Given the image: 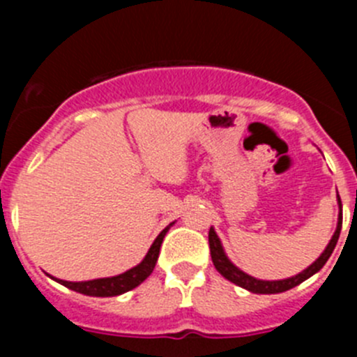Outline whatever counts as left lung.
Returning <instances> with one entry per match:
<instances>
[{
	"label": "left lung",
	"instance_id": "left-lung-1",
	"mask_svg": "<svg viewBox=\"0 0 357 357\" xmlns=\"http://www.w3.org/2000/svg\"><path fill=\"white\" fill-rule=\"evenodd\" d=\"M338 204H340V216H338V227H336V232H334L333 239L329 241L327 248L324 250V254L314 261L313 264L309 268H305L304 272H301L298 275L295 277H289V279H282V280H259V279H254V277L247 275L245 272H241L239 268H236L234 264L230 263L227 259L225 252H223L222 243H220V238L216 236L214 229L211 227L209 229V248H211V257H213V263L214 268H216L218 272L222 273L227 280L230 282H234V284L241 286V288L248 289L252 293H263V295H270V293H282V291H288V289L295 288L298 286L301 282H304L305 279H309L311 275L321 270L324 264L327 263V259L331 257L333 254L334 247H336V243H338L340 238V232H342V200L338 197Z\"/></svg>",
	"mask_w": 357,
	"mask_h": 357
}]
</instances>
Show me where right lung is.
Wrapping results in <instances>:
<instances>
[{
  "label": "right lung",
  "mask_w": 357,
  "mask_h": 357,
  "mask_svg": "<svg viewBox=\"0 0 357 357\" xmlns=\"http://www.w3.org/2000/svg\"><path fill=\"white\" fill-rule=\"evenodd\" d=\"M169 227L160 232L155 238L153 245L148 250L146 257L141 261L137 266L130 268L128 272L121 273V275L116 277H107V279H94V280H85V282H69V280H59L61 284H64L66 288L73 289V291L84 293V295L89 296H116L121 295V293H127L130 289H134L135 286H139L155 268L157 257H159L160 245H162V239L168 232Z\"/></svg>",
  "instance_id": "right-lung-1"
}]
</instances>
